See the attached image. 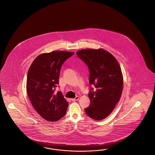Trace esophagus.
Segmentation results:
<instances>
[{"mask_svg": "<svg viewBox=\"0 0 155 155\" xmlns=\"http://www.w3.org/2000/svg\"><path fill=\"white\" fill-rule=\"evenodd\" d=\"M79 100V97L77 96L75 98H71V101H78Z\"/></svg>", "mask_w": 155, "mask_h": 155, "instance_id": "1", "label": "esophagus"}]
</instances>
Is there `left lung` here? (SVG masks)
<instances>
[{
	"label": "left lung",
	"mask_w": 155,
	"mask_h": 155,
	"mask_svg": "<svg viewBox=\"0 0 155 155\" xmlns=\"http://www.w3.org/2000/svg\"><path fill=\"white\" fill-rule=\"evenodd\" d=\"M77 56L87 65L91 88L88 94L89 107L86 114L96 120H102L112 112L119 101L123 88V76L117 59L103 48H86L77 51Z\"/></svg>",
	"instance_id": "obj_1"
}]
</instances>
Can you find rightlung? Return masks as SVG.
Segmentation results:
<instances>
[{"label":"right lung","mask_w":155,"mask_h":155,"mask_svg":"<svg viewBox=\"0 0 155 155\" xmlns=\"http://www.w3.org/2000/svg\"><path fill=\"white\" fill-rule=\"evenodd\" d=\"M74 52L53 51L39 55L27 73L26 89L32 107L48 121H56L65 115L68 102L61 91H55L60 70Z\"/></svg>","instance_id":"obj_1"}]
</instances>
